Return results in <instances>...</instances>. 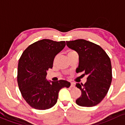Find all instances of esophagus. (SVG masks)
Here are the masks:
<instances>
[{
	"instance_id": "obj_1",
	"label": "esophagus",
	"mask_w": 125,
	"mask_h": 125,
	"mask_svg": "<svg viewBox=\"0 0 125 125\" xmlns=\"http://www.w3.org/2000/svg\"><path fill=\"white\" fill-rule=\"evenodd\" d=\"M75 87V84H74V83H73V82H71V83H70V87Z\"/></svg>"
}]
</instances>
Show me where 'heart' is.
I'll return each instance as SVG.
<instances>
[{"mask_svg": "<svg viewBox=\"0 0 125 125\" xmlns=\"http://www.w3.org/2000/svg\"><path fill=\"white\" fill-rule=\"evenodd\" d=\"M73 53H76V52H74V51H72V50H69V51H68V55H70V54ZM57 58H58V55H56V56H55V59H54V61H56V59H57Z\"/></svg>", "mask_w": 125, "mask_h": 125, "instance_id": "b5f03b06", "label": "heart"}]
</instances>
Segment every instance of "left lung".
<instances>
[{"label": "left lung", "instance_id": "left-lung-1", "mask_svg": "<svg viewBox=\"0 0 125 125\" xmlns=\"http://www.w3.org/2000/svg\"><path fill=\"white\" fill-rule=\"evenodd\" d=\"M67 46L79 55V65L76 72L87 74V82L77 83L81 91L77 99L78 105L91 107L99 104L107 94L112 81V67L108 55L99 45L83 39L66 42Z\"/></svg>", "mask_w": 125, "mask_h": 125}]
</instances>
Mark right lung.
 Masks as SVG:
<instances>
[{
  "mask_svg": "<svg viewBox=\"0 0 125 125\" xmlns=\"http://www.w3.org/2000/svg\"><path fill=\"white\" fill-rule=\"evenodd\" d=\"M65 46L64 41L43 39L29 45L20 56L18 85L23 99L31 107L40 110L51 108L56 104L60 90L70 86L67 81L50 82L46 79L55 56Z\"/></svg>",
  "mask_w": 125,
  "mask_h": 125,
  "instance_id": "1",
  "label": "right lung"
}]
</instances>
